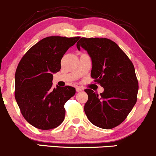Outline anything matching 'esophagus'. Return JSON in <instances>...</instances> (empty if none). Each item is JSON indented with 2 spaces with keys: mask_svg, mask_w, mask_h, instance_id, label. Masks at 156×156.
I'll return each mask as SVG.
<instances>
[{
  "mask_svg": "<svg viewBox=\"0 0 156 156\" xmlns=\"http://www.w3.org/2000/svg\"><path fill=\"white\" fill-rule=\"evenodd\" d=\"M76 92H80V91L83 90V89H82L81 87H76Z\"/></svg>",
  "mask_w": 156,
  "mask_h": 156,
  "instance_id": "34e87169",
  "label": "esophagus"
}]
</instances>
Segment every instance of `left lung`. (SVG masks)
Returning <instances> with one entry per match:
<instances>
[{"label": "left lung", "instance_id": "8db88e82", "mask_svg": "<svg viewBox=\"0 0 156 156\" xmlns=\"http://www.w3.org/2000/svg\"><path fill=\"white\" fill-rule=\"evenodd\" d=\"M77 48H83L92 58L91 77L104 88L100 94L85 89L88 101L84 112L93 125L112 129L126 119L137 101L139 83L134 66L119 46L106 38L82 37Z\"/></svg>", "mask_w": 156, "mask_h": 156}]
</instances>
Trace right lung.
<instances>
[{"label": "right lung", "instance_id": "1", "mask_svg": "<svg viewBox=\"0 0 156 156\" xmlns=\"http://www.w3.org/2000/svg\"><path fill=\"white\" fill-rule=\"evenodd\" d=\"M79 38L45 37L32 46L17 65L15 100L23 117L38 129H53L64 121V104L76 94V89L53 88V73L60 70L64 53Z\"/></svg>", "mask_w": 156, "mask_h": 156}]
</instances>
